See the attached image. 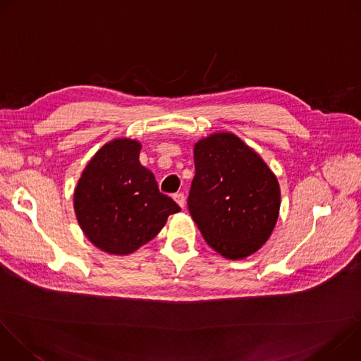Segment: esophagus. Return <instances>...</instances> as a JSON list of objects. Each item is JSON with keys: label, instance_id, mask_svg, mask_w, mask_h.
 Masks as SVG:
<instances>
[{"label": "esophagus", "instance_id": "esophagus-1", "mask_svg": "<svg viewBox=\"0 0 361 361\" xmlns=\"http://www.w3.org/2000/svg\"><path fill=\"white\" fill-rule=\"evenodd\" d=\"M173 198H174V201L180 205L181 209H184V205H185V195H184L183 192H177V194H174V195H173Z\"/></svg>", "mask_w": 361, "mask_h": 361}]
</instances>
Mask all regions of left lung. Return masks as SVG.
<instances>
[{"mask_svg":"<svg viewBox=\"0 0 361 361\" xmlns=\"http://www.w3.org/2000/svg\"><path fill=\"white\" fill-rule=\"evenodd\" d=\"M194 166L187 205L204 240L230 260L255 252L279 219L276 176L259 154L230 133L200 140Z\"/></svg>","mask_w":361,"mask_h":361,"instance_id":"1","label":"left lung"}]
</instances>
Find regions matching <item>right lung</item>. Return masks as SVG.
I'll return each instance as SVG.
<instances>
[{
    "label": "right lung",
    "mask_w": 361,
    "mask_h": 361,
    "mask_svg": "<svg viewBox=\"0 0 361 361\" xmlns=\"http://www.w3.org/2000/svg\"><path fill=\"white\" fill-rule=\"evenodd\" d=\"M141 144L120 138L88 163L74 192V210L87 238L110 254H130L152 240L181 209L160 192L140 164Z\"/></svg>",
    "instance_id": "add662e5"
}]
</instances>
